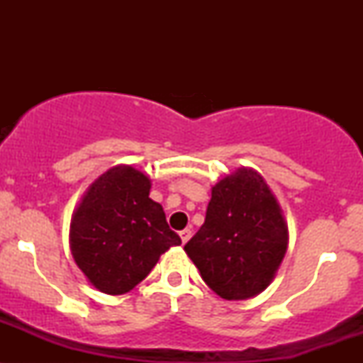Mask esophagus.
Here are the masks:
<instances>
[{"mask_svg":"<svg viewBox=\"0 0 363 363\" xmlns=\"http://www.w3.org/2000/svg\"><path fill=\"white\" fill-rule=\"evenodd\" d=\"M179 235H181V240H182V244H186L187 240L191 239V230H189V228H184V230H181V232H179Z\"/></svg>","mask_w":363,"mask_h":363,"instance_id":"esophagus-1","label":"esophagus"}]
</instances>
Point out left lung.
I'll use <instances>...</instances> for the list:
<instances>
[{"label": "left lung", "instance_id": "obj_1", "mask_svg": "<svg viewBox=\"0 0 363 363\" xmlns=\"http://www.w3.org/2000/svg\"><path fill=\"white\" fill-rule=\"evenodd\" d=\"M289 228L269 186L239 169L211 189L205 223L184 251L205 283L225 301L257 295L286 252Z\"/></svg>", "mask_w": 363, "mask_h": 363}]
</instances>
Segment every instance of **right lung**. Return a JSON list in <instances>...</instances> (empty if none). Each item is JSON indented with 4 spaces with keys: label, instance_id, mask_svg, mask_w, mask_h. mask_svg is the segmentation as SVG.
Instances as JSON below:
<instances>
[{
    "label": "right lung",
    "instance_id": "1",
    "mask_svg": "<svg viewBox=\"0 0 363 363\" xmlns=\"http://www.w3.org/2000/svg\"><path fill=\"white\" fill-rule=\"evenodd\" d=\"M150 179L118 165L89 187L72 218V254L97 290L121 295L148 277L160 254L181 244L164 208L150 198Z\"/></svg>",
    "mask_w": 363,
    "mask_h": 363
}]
</instances>
